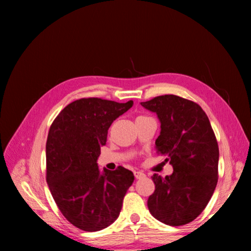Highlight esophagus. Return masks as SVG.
I'll return each mask as SVG.
<instances>
[{
	"label": "esophagus",
	"mask_w": 251,
	"mask_h": 251,
	"mask_svg": "<svg viewBox=\"0 0 251 251\" xmlns=\"http://www.w3.org/2000/svg\"><path fill=\"white\" fill-rule=\"evenodd\" d=\"M134 175H135V178L136 179H143V178L146 177V175L143 174L142 172H135Z\"/></svg>",
	"instance_id": "1"
}]
</instances>
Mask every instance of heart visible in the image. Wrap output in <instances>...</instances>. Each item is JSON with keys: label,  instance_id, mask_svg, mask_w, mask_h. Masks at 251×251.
Masks as SVG:
<instances>
[{"label": "heart", "instance_id": "obj_1", "mask_svg": "<svg viewBox=\"0 0 251 251\" xmlns=\"http://www.w3.org/2000/svg\"><path fill=\"white\" fill-rule=\"evenodd\" d=\"M146 117H148V116H145V115H140V116H138V117H137L136 121H138V120H142V119H146Z\"/></svg>", "mask_w": 251, "mask_h": 251}]
</instances>
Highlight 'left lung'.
<instances>
[{
    "label": "left lung",
    "instance_id": "obj_1",
    "mask_svg": "<svg viewBox=\"0 0 251 251\" xmlns=\"http://www.w3.org/2000/svg\"><path fill=\"white\" fill-rule=\"evenodd\" d=\"M141 105L157 114L161 134L155 148L174 168L165 178L152 176L155 190L148 208L165 225L184 226L201 214L216 189L219 148L215 132L204 110L179 96H158Z\"/></svg>",
    "mask_w": 251,
    "mask_h": 251
}]
</instances>
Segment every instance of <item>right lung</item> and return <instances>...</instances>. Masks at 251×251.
I'll use <instances>...</instances> for the list:
<instances>
[{
  "label": "right lung",
  "instance_id": "obj_1",
  "mask_svg": "<svg viewBox=\"0 0 251 251\" xmlns=\"http://www.w3.org/2000/svg\"><path fill=\"white\" fill-rule=\"evenodd\" d=\"M134 102L82 98L52 122L46 141V181L66 219L86 232L103 230L119 217L123 200L135 180L130 170L103 168L97 159L113 121Z\"/></svg>",
  "mask_w": 251,
  "mask_h": 251
}]
</instances>
